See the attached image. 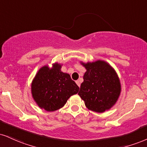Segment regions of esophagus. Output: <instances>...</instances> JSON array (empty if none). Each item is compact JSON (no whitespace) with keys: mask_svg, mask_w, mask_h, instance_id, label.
Here are the masks:
<instances>
[{"mask_svg":"<svg viewBox=\"0 0 147 147\" xmlns=\"http://www.w3.org/2000/svg\"><path fill=\"white\" fill-rule=\"evenodd\" d=\"M76 84H77V86H78L79 87H80V82H79V80L76 81Z\"/></svg>","mask_w":147,"mask_h":147,"instance_id":"obj_1","label":"esophagus"}]
</instances>
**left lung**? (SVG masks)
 Listing matches in <instances>:
<instances>
[{"label":"left lung","mask_w":147,"mask_h":147,"mask_svg":"<svg viewBox=\"0 0 147 147\" xmlns=\"http://www.w3.org/2000/svg\"><path fill=\"white\" fill-rule=\"evenodd\" d=\"M80 63L86 72L78 94L86 107L98 113L110 109L121 92V81L116 70L102 60Z\"/></svg>","instance_id":"left-lung-1"}]
</instances>
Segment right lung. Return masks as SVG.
I'll return each mask as SVG.
<instances>
[{
    "label": "right lung",
    "mask_w": 147,
    "mask_h": 147,
    "mask_svg": "<svg viewBox=\"0 0 147 147\" xmlns=\"http://www.w3.org/2000/svg\"><path fill=\"white\" fill-rule=\"evenodd\" d=\"M61 66L55 63L51 68L48 65L42 66L31 83L33 100L47 112L61 108L70 96L79 92V88L70 75L61 71Z\"/></svg>",
    "instance_id": "1"
}]
</instances>
